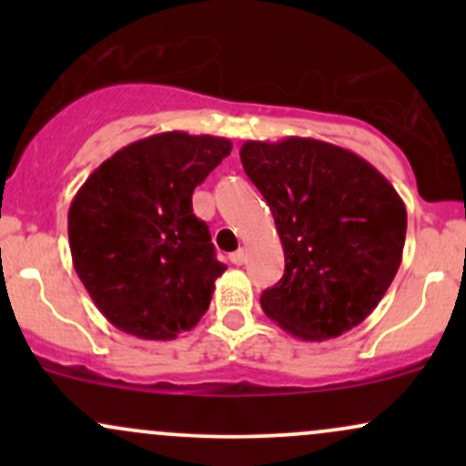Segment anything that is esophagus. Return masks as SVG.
Here are the masks:
<instances>
[{
	"label": "esophagus",
	"instance_id": "obj_1",
	"mask_svg": "<svg viewBox=\"0 0 466 466\" xmlns=\"http://www.w3.org/2000/svg\"><path fill=\"white\" fill-rule=\"evenodd\" d=\"M229 260H232L234 265H243L245 263V251L243 249L234 251V254H229Z\"/></svg>",
	"mask_w": 466,
	"mask_h": 466
}]
</instances>
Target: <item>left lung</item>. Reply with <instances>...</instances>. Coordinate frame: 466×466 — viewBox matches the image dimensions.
Instances as JSON below:
<instances>
[{
    "instance_id": "obj_1",
    "label": "left lung",
    "mask_w": 466,
    "mask_h": 466,
    "mask_svg": "<svg viewBox=\"0 0 466 466\" xmlns=\"http://www.w3.org/2000/svg\"><path fill=\"white\" fill-rule=\"evenodd\" d=\"M240 162L285 249V276L260 296L267 318L304 341L361 324L403 258L408 212L394 186L357 153L313 137L248 140Z\"/></svg>"
}]
</instances>
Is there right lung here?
<instances>
[{
    "mask_svg": "<svg viewBox=\"0 0 466 466\" xmlns=\"http://www.w3.org/2000/svg\"><path fill=\"white\" fill-rule=\"evenodd\" d=\"M232 151L228 137L166 131L120 148L67 212L74 269L98 311L140 339H175L208 311L226 265L192 192Z\"/></svg>",
    "mask_w": 466,
    "mask_h": 466,
    "instance_id": "add662e5",
    "label": "right lung"
}]
</instances>
